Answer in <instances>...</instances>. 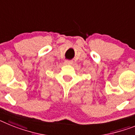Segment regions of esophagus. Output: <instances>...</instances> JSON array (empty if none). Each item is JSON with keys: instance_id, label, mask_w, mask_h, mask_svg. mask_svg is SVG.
I'll list each match as a JSON object with an SVG mask.
<instances>
[{"instance_id": "34e87169", "label": "esophagus", "mask_w": 135, "mask_h": 135, "mask_svg": "<svg viewBox=\"0 0 135 135\" xmlns=\"http://www.w3.org/2000/svg\"><path fill=\"white\" fill-rule=\"evenodd\" d=\"M73 61L72 60H66L65 61V63L67 64H73Z\"/></svg>"}]
</instances>
